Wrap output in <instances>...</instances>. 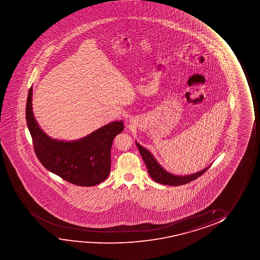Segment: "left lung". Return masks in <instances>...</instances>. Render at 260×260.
<instances>
[{
  "mask_svg": "<svg viewBox=\"0 0 260 260\" xmlns=\"http://www.w3.org/2000/svg\"><path fill=\"white\" fill-rule=\"evenodd\" d=\"M136 145L138 146L140 155L142 156L143 160L146 164L147 171H148L151 178H153L154 181L160 183V184L173 185V186L185 185L189 182L194 180L200 176H202L210 168V166H208V167L204 168L203 171H198V172L192 173V174L185 175V176L172 174L160 166L150 151L145 147H143L138 142H136Z\"/></svg>",
  "mask_w": 260,
  "mask_h": 260,
  "instance_id": "left-lung-1",
  "label": "left lung"
}]
</instances>
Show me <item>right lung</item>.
Returning a JSON list of instances; mask_svg holds the SVG:
<instances>
[{
	"label": "right lung",
	"instance_id": "add662e5",
	"mask_svg": "<svg viewBox=\"0 0 260 260\" xmlns=\"http://www.w3.org/2000/svg\"><path fill=\"white\" fill-rule=\"evenodd\" d=\"M32 100L31 87L25 117L36 156L44 168L66 181L81 186H93L106 180L110 173L112 144L123 131V121L110 122L77 140H58L40 128L32 112Z\"/></svg>",
	"mask_w": 260,
	"mask_h": 260
}]
</instances>
